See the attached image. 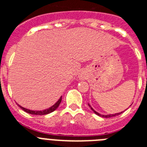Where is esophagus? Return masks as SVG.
<instances>
[{
	"label": "esophagus",
	"instance_id": "34e87169",
	"mask_svg": "<svg viewBox=\"0 0 147 147\" xmlns=\"http://www.w3.org/2000/svg\"><path fill=\"white\" fill-rule=\"evenodd\" d=\"M86 77H87V73H86L85 71H82L81 74L79 75V78L81 80L85 79Z\"/></svg>",
	"mask_w": 147,
	"mask_h": 147
}]
</instances>
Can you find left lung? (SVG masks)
<instances>
[{
	"label": "left lung",
	"instance_id": "1",
	"mask_svg": "<svg viewBox=\"0 0 147 147\" xmlns=\"http://www.w3.org/2000/svg\"><path fill=\"white\" fill-rule=\"evenodd\" d=\"M88 106H89V107H90V109H91V110H92L93 112H94V113H95V114H96V115H99V116L103 117V118H111V117H113V116H115V115H120V114H121V113H123V112H121V113H115V114H109V115H101L100 113H97V112H96V111L94 110V109H93L92 107H91V106H90V105L89 104V103H88Z\"/></svg>",
	"mask_w": 147,
	"mask_h": 147
}]
</instances>
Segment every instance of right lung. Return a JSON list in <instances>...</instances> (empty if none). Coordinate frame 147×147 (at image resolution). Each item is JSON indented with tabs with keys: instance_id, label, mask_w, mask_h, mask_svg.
<instances>
[{
	"instance_id": "1",
	"label": "right lung",
	"mask_w": 147,
	"mask_h": 147,
	"mask_svg": "<svg viewBox=\"0 0 147 147\" xmlns=\"http://www.w3.org/2000/svg\"><path fill=\"white\" fill-rule=\"evenodd\" d=\"M62 101V96H60V98L59 99V100L57 101L56 103H55L54 105H53L52 107H51L50 108L47 109H45V110H41V111H34V110H30V109H26L24 108V107H21L20 105L18 104V106L20 107V108L22 109V110H24L25 112H26V113H29V114H32V115H47V114H49V113H52V112H53L54 110H56L57 108H58V107L59 106V104H60V102H61Z\"/></svg>"
}]
</instances>
